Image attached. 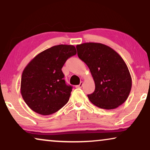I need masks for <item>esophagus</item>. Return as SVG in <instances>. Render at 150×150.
<instances>
[{"label":"esophagus","instance_id":"34e87169","mask_svg":"<svg viewBox=\"0 0 150 150\" xmlns=\"http://www.w3.org/2000/svg\"><path fill=\"white\" fill-rule=\"evenodd\" d=\"M83 85V81H81L80 83H79V85L76 86H75V87H76V88H81V87H82Z\"/></svg>","mask_w":150,"mask_h":150}]
</instances>
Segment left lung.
<instances>
[{
    "instance_id": "8db88e82",
    "label": "left lung",
    "mask_w": 150,
    "mask_h": 150,
    "mask_svg": "<svg viewBox=\"0 0 150 150\" xmlns=\"http://www.w3.org/2000/svg\"><path fill=\"white\" fill-rule=\"evenodd\" d=\"M76 48L78 57L86 64L95 81V91L88 95L91 102L105 110L123 104L130 93L132 77L120 55L101 43L86 42Z\"/></svg>"
}]
</instances>
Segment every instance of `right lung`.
Listing matches in <instances>:
<instances>
[{
  "label": "right lung",
  "instance_id": "right-lung-1",
  "mask_svg": "<svg viewBox=\"0 0 150 150\" xmlns=\"http://www.w3.org/2000/svg\"><path fill=\"white\" fill-rule=\"evenodd\" d=\"M76 53L73 45L53 46L38 54L26 66L22 74L21 93L32 110L49 115L68 102L72 86L66 84L62 68L68 58Z\"/></svg>",
  "mask_w": 150,
  "mask_h": 150
}]
</instances>
